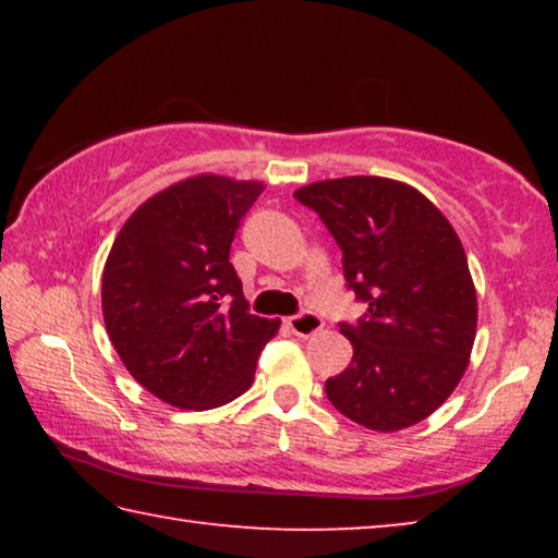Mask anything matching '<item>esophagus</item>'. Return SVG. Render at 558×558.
<instances>
[{
	"instance_id": "esophagus-1",
	"label": "esophagus",
	"mask_w": 558,
	"mask_h": 558,
	"mask_svg": "<svg viewBox=\"0 0 558 558\" xmlns=\"http://www.w3.org/2000/svg\"><path fill=\"white\" fill-rule=\"evenodd\" d=\"M286 325L290 327L292 335H298V337H313V335L319 332V329L325 327V319L319 317L317 313H310V310H305V313L288 317Z\"/></svg>"
}]
</instances>
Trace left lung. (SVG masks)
Masks as SVG:
<instances>
[{
  "mask_svg": "<svg viewBox=\"0 0 558 558\" xmlns=\"http://www.w3.org/2000/svg\"><path fill=\"white\" fill-rule=\"evenodd\" d=\"M342 251L347 290L364 302L339 323L354 356L325 391L339 413L372 430H401L456 389L475 342L477 298L465 251L446 216L413 186L344 177L302 186Z\"/></svg>",
  "mask_w": 558,
  "mask_h": 558,
  "instance_id": "8db88e82",
  "label": "left lung"
}]
</instances>
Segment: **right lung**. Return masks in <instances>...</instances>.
Returning <instances> with one entry per match:
<instances>
[{"instance_id":"1","label":"right lung","mask_w":558,"mask_h":558,"mask_svg":"<svg viewBox=\"0 0 558 558\" xmlns=\"http://www.w3.org/2000/svg\"><path fill=\"white\" fill-rule=\"evenodd\" d=\"M258 182L202 174L147 199L102 270V317L128 372L177 409H216L251 389L278 319L251 315L229 253Z\"/></svg>"}]
</instances>
